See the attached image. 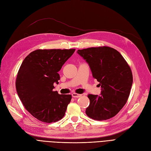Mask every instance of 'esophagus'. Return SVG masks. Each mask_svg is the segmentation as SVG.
Wrapping results in <instances>:
<instances>
[{
	"instance_id": "34e87169",
	"label": "esophagus",
	"mask_w": 151,
	"mask_h": 151,
	"mask_svg": "<svg viewBox=\"0 0 151 151\" xmlns=\"http://www.w3.org/2000/svg\"><path fill=\"white\" fill-rule=\"evenodd\" d=\"M81 96V95H80V94H78L76 93H72V96L74 97V98H78V97H80Z\"/></svg>"
}]
</instances>
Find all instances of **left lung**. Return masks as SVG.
Listing matches in <instances>:
<instances>
[{"instance_id":"obj_1","label":"left lung","mask_w":151,"mask_h":151,"mask_svg":"<svg viewBox=\"0 0 151 151\" xmlns=\"http://www.w3.org/2000/svg\"><path fill=\"white\" fill-rule=\"evenodd\" d=\"M77 53L88 63L92 76L100 83V95L89 94L86 114L96 120L117 114L126 104L132 85L130 68L120 53L107 46L79 50Z\"/></svg>"}]
</instances>
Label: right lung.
Listing matches in <instances>:
<instances>
[{"instance_id":"right-lung-1","label":"right lung","mask_w":151,"mask_h":151,"mask_svg":"<svg viewBox=\"0 0 151 151\" xmlns=\"http://www.w3.org/2000/svg\"><path fill=\"white\" fill-rule=\"evenodd\" d=\"M75 50H37L22 61L16 78V87L26 109L36 119L55 122L65 116L71 95L53 91L58 84L60 71Z\"/></svg>"}]
</instances>
